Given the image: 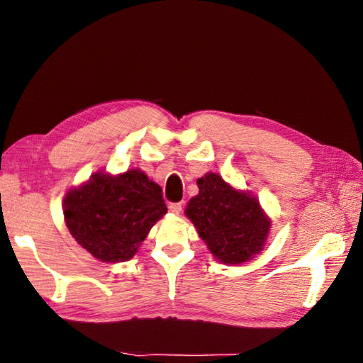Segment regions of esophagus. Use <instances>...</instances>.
<instances>
[{"mask_svg":"<svg viewBox=\"0 0 363 363\" xmlns=\"http://www.w3.org/2000/svg\"><path fill=\"white\" fill-rule=\"evenodd\" d=\"M169 211L173 214H181L182 211V203H171L169 205Z\"/></svg>","mask_w":363,"mask_h":363,"instance_id":"34e87169","label":"esophagus"}]
</instances>
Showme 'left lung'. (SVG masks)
<instances>
[{
  "label": "left lung",
  "mask_w": 363,
  "mask_h": 363,
  "mask_svg": "<svg viewBox=\"0 0 363 363\" xmlns=\"http://www.w3.org/2000/svg\"><path fill=\"white\" fill-rule=\"evenodd\" d=\"M199 194L189 200L186 216L219 262L243 264L266 247L272 220L259 200L232 187L216 173L196 179Z\"/></svg>",
  "instance_id": "left-lung-1"
}]
</instances>
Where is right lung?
<instances>
[{
  "label": "right lung",
  "instance_id": "right-lung-1",
  "mask_svg": "<svg viewBox=\"0 0 363 363\" xmlns=\"http://www.w3.org/2000/svg\"><path fill=\"white\" fill-rule=\"evenodd\" d=\"M64 219L78 245L102 262L131 259L167 214L162 189L143 169L97 171L64 196Z\"/></svg>",
  "mask_w": 363,
  "mask_h": 363
}]
</instances>
